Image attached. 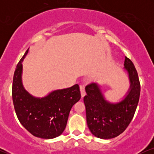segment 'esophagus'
<instances>
[{
	"instance_id": "1",
	"label": "esophagus",
	"mask_w": 154,
	"mask_h": 154,
	"mask_svg": "<svg viewBox=\"0 0 154 154\" xmlns=\"http://www.w3.org/2000/svg\"><path fill=\"white\" fill-rule=\"evenodd\" d=\"M80 91H81V95L82 97H84L85 95V89L84 85H80Z\"/></svg>"
}]
</instances>
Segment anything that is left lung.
Here are the masks:
<instances>
[{
    "label": "left lung",
    "instance_id": "8db88e82",
    "mask_svg": "<svg viewBox=\"0 0 154 154\" xmlns=\"http://www.w3.org/2000/svg\"><path fill=\"white\" fill-rule=\"evenodd\" d=\"M125 69L128 72L130 86L125 98L111 103L104 98L98 83L92 82L85 87L84 97L86 119L91 133L101 139L117 137L126 130L135 114L140 94V84L133 63L125 57Z\"/></svg>",
    "mask_w": 154,
    "mask_h": 154
}]
</instances>
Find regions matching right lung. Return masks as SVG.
I'll use <instances>...</instances> for the list:
<instances>
[{"label": "right lung", "instance_id": "right-lung-1", "mask_svg": "<svg viewBox=\"0 0 154 154\" xmlns=\"http://www.w3.org/2000/svg\"><path fill=\"white\" fill-rule=\"evenodd\" d=\"M17 64L12 85V98L19 121L32 135L52 139L62 134L66 126L72 107L81 98L77 84L56 90L43 98H36L24 89L22 84V61Z\"/></svg>", "mask_w": 154, "mask_h": 154}]
</instances>
